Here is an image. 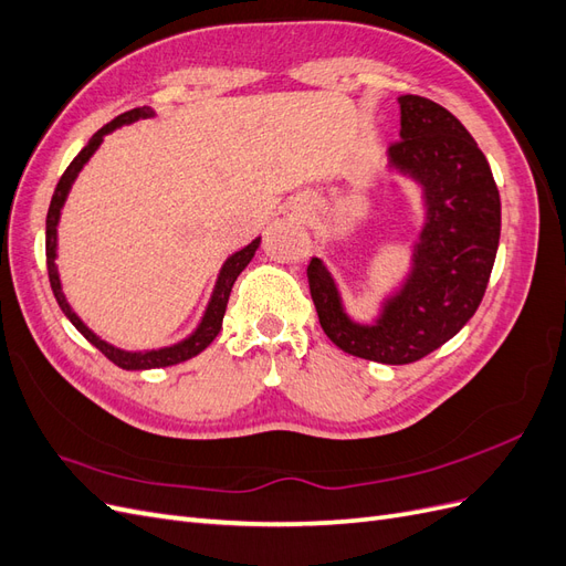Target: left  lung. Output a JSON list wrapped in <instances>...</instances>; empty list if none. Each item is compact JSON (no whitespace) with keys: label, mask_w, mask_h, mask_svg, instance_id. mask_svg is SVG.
Segmentation results:
<instances>
[{"label":"left lung","mask_w":566,"mask_h":566,"mask_svg":"<svg viewBox=\"0 0 566 566\" xmlns=\"http://www.w3.org/2000/svg\"><path fill=\"white\" fill-rule=\"evenodd\" d=\"M400 139L389 168L422 189L424 224L412 247L410 272L379 315L363 325L346 308L319 258L308 284L319 325L332 342L365 360L408 365L453 338L476 313L500 241V193L486 156L464 125L431 99L398 96Z\"/></svg>","instance_id":"obj_1"}]
</instances>
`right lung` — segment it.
I'll return each instance as SVG.
<instances>
[{
	"label": "right lung",
	"mask_w": 566,
	"mask_h": 566,
	"mask_svg": "<svg viewBox=\"0 0 566 566\" xmlns=\"http://www.w3.org/2000/svg\"><path fill=\"white\" fill-rule=\"evenodd\" d=\"M151 116H154V108L139 106V108L120 113L118 118H113L108 125H104L99 133H94L92 139L87 142V147L71 160V166L66 168V172L61 175V180L54 189L52 203H50V213H46V272H50V284H52V292L56 296L59 308L63 311V315H66L73 322V327L80 334H83L92 346L99 348L111 363H116L123 369H154V367L177 365V363H185V360L193 358V355H199L203 348L211 346V342L222 329V317H224V308H228L232 286L241 274V270H244L251 263V258L255 255L258 247H261V237H255L249 247L232 253L228 261L222 263V268L218 272L216 286H213V294H211V298H208V305H206L203 317L197 325V329H193L187 338H182V342H177L172 346L151 348V350H123V348L111 346L108 342H104V338L96 336L85 325V322L75 315V311L71 308V303L66 301V296H63L61 280H59V268H56V247H59L56 244V228H59V220H61V208L69 199V191L75 182V177L80 175V170L85 168V164L94 156V151L99 149V144L104 142V137L113 130H118L120 125H130L139 118H151Z\"/></svg>",
	"instance_id": "1"
}]
</instances>
